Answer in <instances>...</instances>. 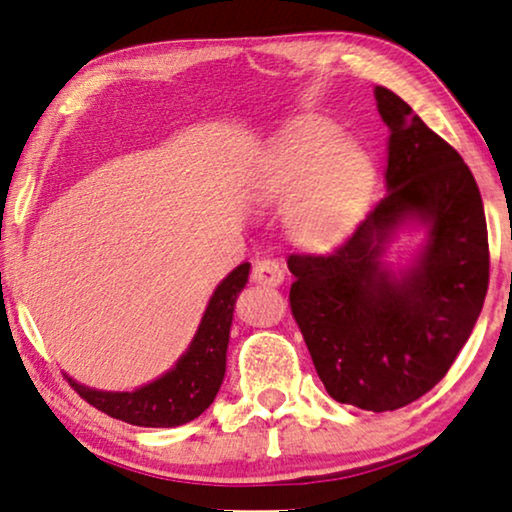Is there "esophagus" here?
Here are the masks:
<instances>
[{"label": "esophagus", "instance_id": "34e87169", "mask_svg": "<svg viewBox=\"0 0 512 512\" xmlns=\"http://www.w3.org/2000/svg\"><path fill=\"white\" fill-rule=\"evenodd\" d=\"M252 281L257 285H267V288H276L285 281V269L278 260H257L252 267Z\"/></svg>", "mask_w": 512, "mask_h": 512}]
</instances>
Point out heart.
<instances>
[{
	"instance_id": "b5f03b06",
	"label": "heart",
	"mask_w": 512,
	"mask_h": 512,
	"mask_svg": "<svg viewBox=\"0 0 512 512\" xmlns=\"http://www.w3.org/2000/svg\"><path fill=\"white\" fill-rule=\"evenodd\" d=\"M377 166L335 124L304 119L278 135L255 175L262 203H285L290 236L304 248L325 250L344 241L370 206Z\"/></svg>"
}]
</instances>
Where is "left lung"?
<instances>
[{
	"label": "left lung",
	"mask_w": 512,
	"mask_h": 512,
	"mask_svg": "<svg viewBox=\"0 0 512 512\" xmlns=\"http://www.w3.org/2000/svg\"><path fill=\"white\" fill-rule=\"evenodd\" d=\"M388 126L386 196L330 255H290V306L325 391L360 410L414 403L445 377L485 304L489 243L475 177L403 98L374 88ZM407 223L427 231L411 264L383 257Z\"/></svg>",
	"instance_id": "left-lung-1"
}]
</instances>
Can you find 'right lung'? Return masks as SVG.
Returning <instances> with one entry per match:
<instances>
[{"label": "right lung", "instance_id": "1", "mask_svg": "<svg viewBox=\"0 0 512 512\" xmlns=\"http://www.w3.org/2000/svg\"><path fill=\"white\" fill-rule=\"evenodd\" d=\"M250 264L243 262L217 285L208 299L199 330L177 363L135 391H98L67 377L86 403L109 417L145 428H173L208 410L227 372V346L238 292L245 288Z\"/></svg>", "mask_w": 512, "mask_h": 512}]
</instances>
